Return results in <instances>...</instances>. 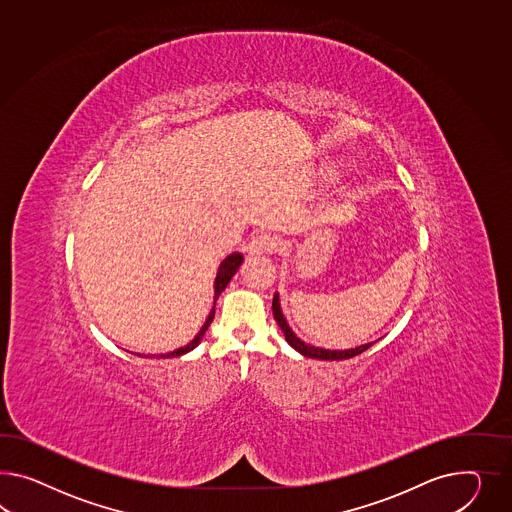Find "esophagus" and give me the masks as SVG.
Segmentation results:
<instances>
[{
    "label": "esophagus",
    "instance_id": "1",
    "mask_svg": "<svg viewBox=\"0 0 512 512\" xmlns=\"http://www.w3.org/2000/svg\"><path fill=\"white\" fill-rule=\"evenodd\" d=\"M276 236L261 233V235L253 236V240L249 242V255H261V253H272L276 251Z\"/></svg>",
    "mask_w": 512,
    "mask_h": 512
}]
</instances>
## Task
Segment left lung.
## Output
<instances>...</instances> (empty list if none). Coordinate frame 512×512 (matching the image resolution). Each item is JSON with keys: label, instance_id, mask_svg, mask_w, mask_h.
<instances>
[{"label": "left lung", "instance_id": "obj_1", "mask_svg": "<svg viewBox=\"0 0 512 512\" xmlns=\"http://www.w3.org/2000/svg\"><path fill=\"white\" fill-rule=\"evenodd\" d=\"M272 311H274V318H276L277 326L281 328V332L285 335L287 343L296 348L300 354H304L305 358H317V360H348V358H354L361 352H365L367 348H371L373 343H367V345L356 346V348H350V350H324V348H317V346L307 345L302 339H298L287 320L281 313V307H279V296L274 294V300H272Z\"/></svg>", "mask_w": 512, "mask_h": 512}]
</instances>
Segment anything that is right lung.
<instances>
[{"label": "right lung", "instance_id": "add662e5", "mask_svg": "<svg viewBox=\"0 0 512 512\" xmlns=\"http://www.w3.org/2000/svg\"><path fill=\"white\" fill-rule=\"evenodd\" d=\"M244 261V257H242V253H233V255H229L223 263L220 264V270H218V276H216V283H214V307H212V311H210V315H208L207 322L203 324V328L199 330V333L195 335L194 339L188 343L186 346H180L177 350H173V352H167V354H160L158 358H177V356H182V354H186V352H190L192 348L199 345L201 343V339H203V335L208 330V326H210V322L214 320V311H216V300H218V296H220L221 291L227 287V283L231 281V277L235 276L236 270H238V266L242 264Z\"/></svg>", "mask_w": 512, "mask_h": 512}]
</instances>
